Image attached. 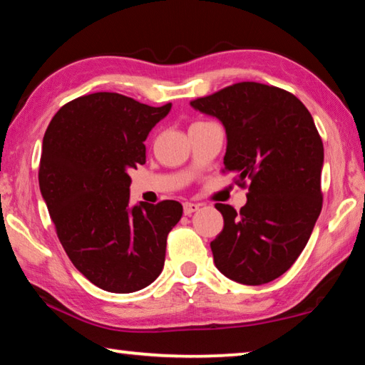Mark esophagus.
<instances>
[{"mask_svg": "<svg viewBox=\"0 0 365 365\" xmlns=\"http://www.w3.org/2000/svg\"><path fill=\"white\" fill-rule=\"evenodd\" d=\"M197 209H200V205H196V202H185L183 205L185 215H191L193 212H196Z\"/></svg>", "mask_w": 365, "mask_h": 365, "instance_id": "1", "label": "esophagus"}]
</instances>
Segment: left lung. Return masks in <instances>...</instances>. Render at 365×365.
I'll list each match as a JSON object with an SVG mask.
<instances>
[{
  "mask_svg": "<svg viewBox=\"0 0 365 365\" xmlns=\"http://www.w3.org/2000/svg\"><path fill=\"white\" fill-rule=\"evenodd\" d=\"M227 132L225 168L246 205L217 202L224 228L211 243L222 274L243 285L279 279L304 250L322 211L324 145L311 113L279 86L240 82L191 101Z\"/></svg>",
  "mask_w": 365,
  "mask_h": 365,
  "instance_id": "left-lung-1",
  "label": "left lung"
}]
</instances>
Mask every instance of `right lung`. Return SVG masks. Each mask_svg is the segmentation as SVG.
Wrapping results in <instances>:
<instances>
[{"label": "right lung", "instance_id": "right-lung-1", "mask_svg": "<svg viewBox=\"0 0 365 365\" xmlns=\"http://www.w3.org/2000/svg\"><path fill=\"white\" fill-rule=\"evenodd\" d=\"M172 104L153 108L100 91L66 103L43 137L38 182L66 255L93 285L132 293L158 279L183 207L165 200L128 207V172L146 163L151 128Z\"/></svg>", "mask_w": 365, "mask_h": 365}]
</instances>
